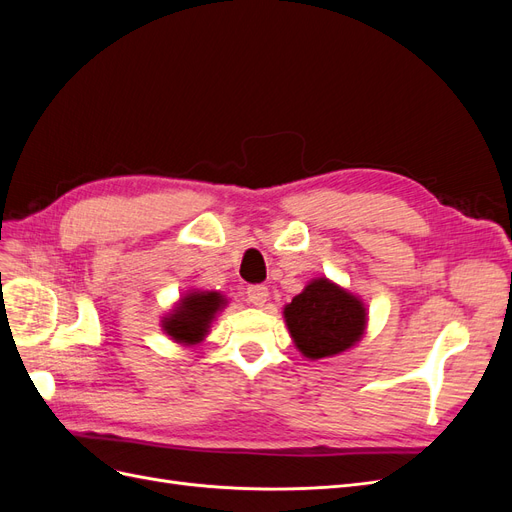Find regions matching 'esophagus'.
Returning <instances> with one entry per match:
<instances>
[{"label": "esophagus", "instance_id": "obj_1", "mask_svg": "<svg viewBox=\"0 0 512 512\" xmlns=\"http://www.w3.org/2000/svg\"><path fill=\"white\" fill-rule=\"evenodd\" d=\"M267 299H269V288H267V286L256 284V286L247 288V301H250L252 305L262 307V305L267 303Z\"/></svg>", "mask_w": 512, "mask_h": 512}]
</instances>
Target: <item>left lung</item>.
<instances>
[{
	"label": "left lung",
	"mask_w": 512,
	"mask_h": 512,
	"mask_svg": "<svg viewBox=\"0 0 512 512\" xmlns=\"http://www.w3.org/2000/svg\"><path fill=\"white\" fill-rule=\"evenodd\" d=\"M284 320L294 346L316 361L342 354L359 342L367 312L359 297L318 277L284 307Z\"/></svg>",
	"instance_id": "obj_1"
}]
</instances>
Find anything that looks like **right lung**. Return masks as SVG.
<instances>
[{"mask_svg":"<svg viewBox=\"0 0 512 512\" xmlns=\"http://www.w3.org/2000/svg\"><path fill=\"white\" fill-rule=\"evenodd\" d=\"M226 299L220 292L192 290L175 305L173 312L164 316L162 331L177 344L194 346L207 337L213 318L222 312Z\"/></svg>","mask_w":512,"mask_h":512,"instance_id":"obj_1","label":"right lung"}]
</instances>
